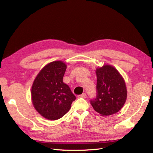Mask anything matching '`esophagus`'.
<instances>
[{
  "instance_id": "obj_1",
  "label": "esophagus",
  "mask_w": 153,
  "mask_h": 153,
  "mask_svg": "<svg viewBox=\"0 0 153 153\" xmlns=\"http://www.w3.org/2000/svg\"><path fill=\"white\" fill-rule=\"evenodd\" d=\"M77 97H78V98H83V99H85V98H87V95H86L85 93H83L82 95H79L77 96Z\"/></svg>"
}]
</instances>
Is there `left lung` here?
Here are the masks:
<instances>
[{
    "label": "left lung",
    "instance_id": "obj_1",
    "mask_svg": "<svg viewBox=\"0 0 153 153\" xmlns=\"http://www.w3.org/2000/svg\"><path fill=\"white\" fill-rule=\"evenodd\" d=\"M97 94L90 102L102 116L118 112L126 100L127 89L122 77L114 68L105 65L96 70Z\"/></svg>",
    "mask_w": 153,
    "mask_h": 153
}]
</instances>
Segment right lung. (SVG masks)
<instances>
[{
    "mask_svg": "<svg viewBox=\"0 0 153 153\" xmlns=\"http://www.w3.org/2000/svg\"><path fill=\"white\" fill-rule=\"evenodd\" d=\"M66 65L54 61L45 66L34 80L31 88L33 105L44 118L55 120L69 111L76 97L63 82Z\"/></svg>",
    "mask_w": 153,
    "mask_h": 153,
    "instance_id": "1",
    "label": "right lung"
}]
</instances>
